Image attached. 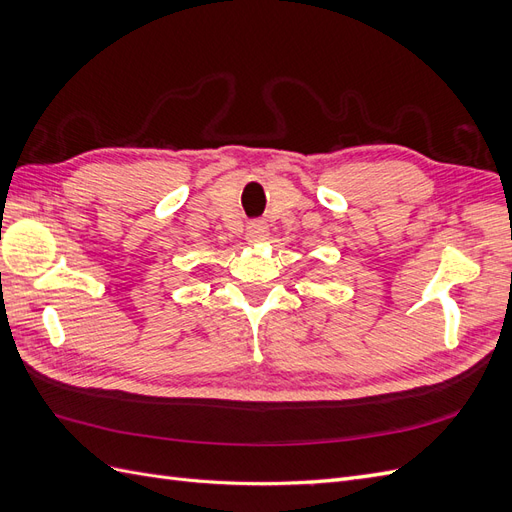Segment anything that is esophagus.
Returning a JSON list of instances; mask_svg holds the SVG:
<instances>
[{
	"label": "esophagus",
	"mask_w": 512,
	"mask_h": 512,
	"mask_svg": "<svg viewBox=\"0 0 512 512\" xmlns=\"http://www.w3.org/2000/svg\"><path fill=\"white\" fill-rule=\"evenodd\" d=\"M267 237H269V226H267V222H262V220H254V222H250V226H247L245 239L250 241V243L265 241Z\"/></svg>",
	"instance_id": "obj_1"
}]
</instances>
